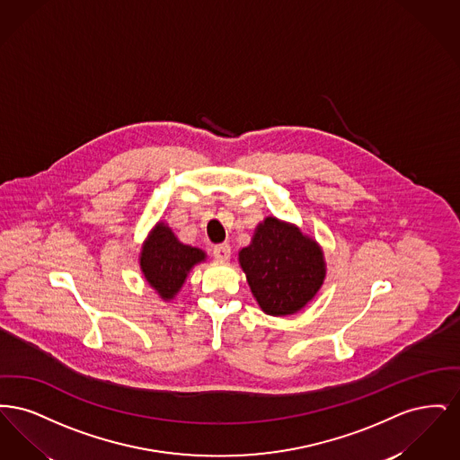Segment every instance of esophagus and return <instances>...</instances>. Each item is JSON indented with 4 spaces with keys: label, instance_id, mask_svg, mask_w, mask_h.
I'll list each match as a JSON object with an SVG mask.
<instances>
[{
    "label": "esophagus",
    "instance_id": "1",
    "mask_svg": "<svg viewBox=\"0 0 460 460\" xmlns=\"http://www.w3.org/2000/svg\"><path fill=\"white\" fill-rule=\"evenodd\" d=\"M214 257H216V261H219V262H227V261L231 259V246H229L227 243L217 244V246L214 248Z\"/></svg>",
    "mask_w": 460,
    "mask_h": 460
}]
</instances>
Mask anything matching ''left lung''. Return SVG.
<instances>
[{"instance_id": "left-lung-1", "label": "left lung", "mask_w": 460, "mask_h": 460, "mask_svg": "<svg viewBox=\"0 0 460 460\" xmlns=\"http://www.w3.org/2000/svg\"><path fill=\"white\" fill-rule=\"evenodd\" d=\"M238 262L257 304L274 317L305 308L326 279L323 246L296 224L274 216L259 222Z\"/></svg>"}]
</instances>
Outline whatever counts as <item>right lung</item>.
<instances>
[{
    "label": "right lung",
    "mask_w": 460,
    "mask_h": 460,
    "mask_svg": "<svg viewBox=\"0 0 460 460\" xmlns=\"http://www.w3.org/2000/svg\"><path fill=\"white\" fill-rule=\"evenodd\" d=\"M205 261L201 248L181 243L164 220L155 224L139 252L141 274L164 302L174 300L193 267Z\"/></svg>",
    "instance_id": "add662e5"
}]
</instances>
